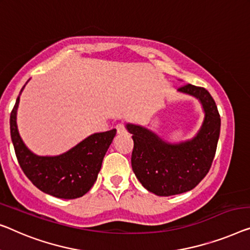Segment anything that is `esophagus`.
Segmentation results:
<instances>
[{
	"instance_id": "obj_1",
	"label": "esophagus",
	"mask_w": 250,
	"mask_h": 250,
	"mask_svg": "<svg viewBox=\"0 0 250 250\" xmlns=\"http://www.w3.org/2000/svg\"><path fill=\"white\" fill-rule=\"evenodd\" d=\"M115 128H117V132H118V135H125V133L126 132L125 126V125H122V124H119V125H117V126H115Z\"/></svg>"
}]
</instances>
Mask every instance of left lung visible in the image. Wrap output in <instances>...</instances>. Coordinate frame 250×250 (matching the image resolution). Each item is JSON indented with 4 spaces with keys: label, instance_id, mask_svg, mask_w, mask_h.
Segmentation results:
<instances>
[{
    "label": "left lung",
    "instance_id": "8db88e82",
    "mask_svg": "<svg viewBox=\"0 0 250 250\" xmlns=\"http://www.w3.org/2000/svg\"><path fill=\"white\" fill-rule=\"evenodd\" d=\"M177 91L199 100L202 105L203 122L192 139L174 144L143 125H125L133 139V173L145 188L159 196L194 188L210 169L220 136V115L210 93L191 84Z\"/></svg>",
    "mask_w": 250,
    "mask_h": 250
}]
</instances>
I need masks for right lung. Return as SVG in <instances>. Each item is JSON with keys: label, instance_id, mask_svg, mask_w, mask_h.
<instances>
[{"label": "right lung", "instance_id": "obj_1", "mask_svg": "<svg viewBox=\"0 0 250 250\" xmlns=\"http://www.w3.org/2000/svg\"><path fill=\"white\" fill-rule=\"evenodd\" d=\"M25 85L10 117L11 139L20 167L32 184L43 193L65 200L83 196L94 185L117 130L93 133L61 155H36L25 146L17 125L20 95Z\"/></svg>", "mask_w": 250, "mask_h": 250}]
</instances>
